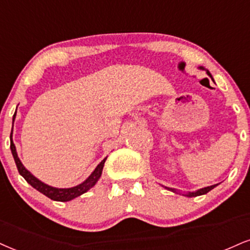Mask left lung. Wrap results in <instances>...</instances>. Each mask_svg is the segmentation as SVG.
Segmentation results:
<instances>
[{"mask_svg": "<svg viewBox=\"0 0 250 250\" xmlns=\"http://www.w3.org/2000/svg\"><path fill=\"white\" fill-rule=\"evenodd\" d=\"M201 68H203V67H201ZM207 74H208V76L212 78L211 73H209L208 71H207ZM216 185H218V184H215V185H211V186H207V188H200V190H198V191H195V192H188V193H186V194H184V195H188V197H197V195L206 194L207 192H209L211 190H213V188H214ZM167 188V190H170V191H172V192H176V190H173V188Z\"/></svg>", "mask_w": 250, "mask_h": 250, "instance_id": "8db88e82", "label": "left lung"}]
</instances>
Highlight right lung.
I'll use <instances>...</instances> for the list:
<instances>
[{
    "mask_svg": "<svg viewBox=\"0 0 250 250\" xmlns=\"http://www.w3.org/2000/svg\"><path fill=\"white\" fill-rule=\"evenodd\" d=\"M15 116H16V113H15V115L13 117V128H14ZM10 149H11V154L14 156L15 163H16L17 170H19L21 176H22L23 178L32 186V188H36V190L41 192V193H43L44 195H46V197L50 198V199L56 200V201H70L72 199H74V198L83 194L85 192L88 191L89 188H92L93 186L96 184V182H98L99 178L101 177L102 169H104V162H106L107 159V157L102 159L101 163L95 167V170L91 173V176H89L85 182L81 183V184L70 188H52V186L44 184L43 182H41V180L36 178L34 174L30 173L29 171L24 167L22 162L20 161L19 156H17L16 146H15V144L13 142V129H11V134H10Z\"/></svg>",
    "mask_w": 250,
    "mask_h": 250,
    "instance_id": "right-lung-1",
    "label": "right lung"
}]
</instances>
